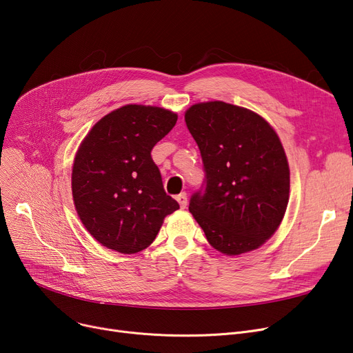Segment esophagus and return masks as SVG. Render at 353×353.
<instances>
[{
  "mask_svg": "<svg viewBox=\"0 0 353 353\" xmlns=\"http://www.w3.org/2000/svg\"><path fill=\"white\" fill-rule=\"evenodd\" d=\"M176 199H177V201H179V205H180L181 209H184V208L188 206V194H186V193H180Z\"/></svg>",
  "mask_w": 353,
  "mask_h": 353,
  "instance_id": "34e87169",
  "label": "esophagus"
}]
</instances>
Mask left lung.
Instances as JSON below:
<instances>
[{"label": "left lung", "instance_id": "left-lung-1", "mask_svg": "<svg viewBox=\"0 0 353 353\" xmlns=\"http://www.w3.org/2000/svg\"><path fill=\"white\" fill-rule=\"evenodd\" d=\"M205 167V188L189 210L219 252L261 248L285 216L290 172L272 125L254 111L225 101L192 105L184 114Z\"/></svg>", "mask_w": 353, "mask_h": 353}]
</instances>
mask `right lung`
I'll use <instances>...</instances> for the list:
<instances>
[{"mask_svg": "<svg viewBox=\"0 0 353 353\" xmlns=\"http://www.w3.org/2000/svg\"><path fill=\"white\" fill-rule=\"evenodd\" d=\"M177 121L170 110L127 104L99 120L72 164L77 214L99 243L132 254L148 248L179 209L167 196L152 150Z\"/></svg>", "mask_w": 353, "mask_h": 353, "instance_id": "right-lung-1", "label": "right lung"}]
</instances>
